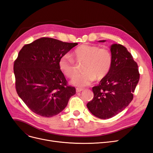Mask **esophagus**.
<instances>
[{"label":"esophagus","instance_id":"obj_1","mask_svg":"<svg viewBox=\"0 0 153 153\" xmlns=\"http://www.w3.org/2000/svg\"><path fill=\"white\" fill-rule=\"evenodd\" d=\"M83 90H84V89H82V88H76V92H80Z\"/></svg>","mask_w":153,"mask_h":153}]
</instances>
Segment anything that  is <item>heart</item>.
Instances as JSON below:
<instances>
[{
	"instance_id": "heart-1",
	"label": "heart",
	"mask_w": 153,
	"mask_h": 153,
	"mask_svg": "<svg viewBox=\"0 0 153 153\" xmlns=\"http://www.w3.org/2000/svg\"><path fill=\"white\" fill-rule=\"evenodd\" d=\"M73 58L79 63H84L82 67L84 72L73 77L71 81L77 87L89 85L95 79H103L112 66V54L108 50L96 45H82L74 51L73 57L66 53L59 60V69L68 78H72L77 71Z\"/></svg>"
}]
</instances>
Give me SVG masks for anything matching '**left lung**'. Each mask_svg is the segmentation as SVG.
<instances>
[{"label":"left lung","mask_w":153,"mask_h":153,"mask_svg":"<svg viewBox=\"0 0 153 153\" xmlns=\"http://www.w3.org/2000/svg\"><path fill=\"white\" fill-rule=\"evenodd\" d=\"M110 52L112 62L110 72L98 85L92 87L94 98L87 104L94 116L102 119L112 117L127 107L140 78L137 63L126 47L113 44Z\"/></svg>","instance_id":"obj_1"}]
</instances>
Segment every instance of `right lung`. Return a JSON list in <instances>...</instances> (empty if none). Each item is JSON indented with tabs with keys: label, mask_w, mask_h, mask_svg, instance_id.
<instances>
[{
	"label": "right lung",
	"mask_w": 153,
	"mask_h": 153,
	"mask_svg": "<svg viewBox=\"0 0 153 153\" xmlns=\"http://www.w3.org/2000/svg\"><path fill=\"white\" fill-rule=\"evenodd\" d=\"M78 45L41 38L24 45L14 62L18 95L35 114L45 117L66 108L75 88L67 85L59 60Z\"/></svg>",
	"instance_id": "right-lung-1"
}]
</instances>
